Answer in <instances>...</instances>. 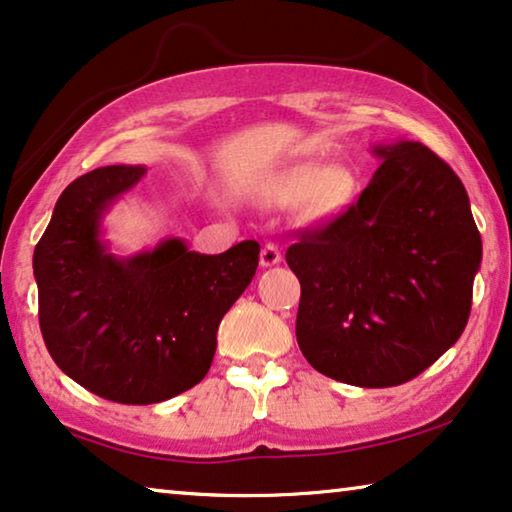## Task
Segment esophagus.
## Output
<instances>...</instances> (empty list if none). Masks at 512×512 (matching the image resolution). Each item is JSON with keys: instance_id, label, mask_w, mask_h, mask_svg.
I'll return each mask as SVG.
<instances>
[{"instance_id": "obj_1", "label": "esophagus", "mask_w": 512, "mask_h": 512, "mask_svg": "<svg viewBox=\"0 0 512 512\" xmlns=\"http://www.w3.org/2000/svg\"><path fill=\"white\" fill-rule=\"evenodd\" d=\"M280 248L276 246V243H266V246L262 248V255H259V264L264 266V269H269V266H276L280 264Z\"/></svg>"}]
</instances>
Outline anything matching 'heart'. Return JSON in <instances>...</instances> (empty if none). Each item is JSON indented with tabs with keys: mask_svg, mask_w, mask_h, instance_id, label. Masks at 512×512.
<instances>
[{
	"mask_svg": "<svg viewBox=\"0 0 512 512\" xmlns=\"http://www.w3.org/2000/svg\"><path fill=\"white\" fill-rule=\"evenodd\" d=\"M356 195V174L345 165L326 167L317 160L289 165L259 190V202L271 209H299L315 223L340 216Z\"/></svg>",
	"mask_w": 512,
	"mask_h": 512,
	"instance_id": "obj_1",
	"label": "heart"
}]
</instances>
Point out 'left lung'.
<instances>
[{
	"mask_svg": "<svg viewBox=\"0 0 512 512\" xmlns=\"http://www.w3.org/2000/svg\"><path fill=\"white\" fill-rule=\"evenodd\" d=\"M361 197L289 246L301 282L296 340L322 375L400 386L467 326L483 243L462 181L421 142L372 147Z\"/></svg>",
	"mask_w": 512,
	"mask_h": 512,
	"instance_id": "left-lung-1",
	"label": "left lung"
}]
</instances>
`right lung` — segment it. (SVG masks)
Segmentation results:
<instances>
[{
	"mask_svg": "<svg viewBox=\"0 0 512 512\" xmlns=\"http://www.w3.org/2000/svg\"><path fill=\"white\" fill-rule=\"evenodd\" d=\"M144 172L110 165L82 174L59 195L34 250L38 322L52 361L121 404L163 402L200 384L220 319L259 262L257 241L200 255L177 236L131 257L110 253L105 213Z\"/></svg>",
	"mask_w": 512,
	"mask_h": 512,
	"instance_id": "right-lung-1",
	"label": "right lung"
}]
</instances>
